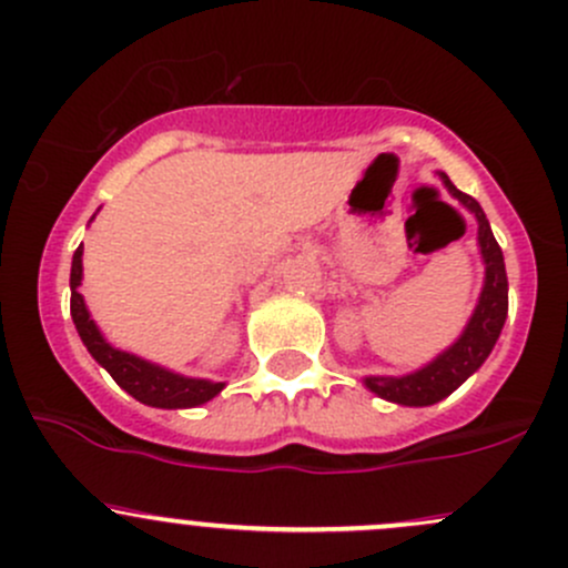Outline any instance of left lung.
Wrapping results in <instances>:
<instances>
[{
    "label": "left lung",
    "instance_id": "left-lung-1",
    "mask_svg": "<svg viewBox=\"0 0 568 568\" xmlns=\"http://www.w3.org/2000/svg\"><path fill=\"white\" fill-rule=\"evenodd\" d=\"M438 176L446 184V190L479 223V250L481 258H485V288H481L479 304H476L465 332L444 354L435 356L433 362L416 369V373L399 375V378H389V375H367L364 378V386L378 394V397L397 405H414V408L438 403V399L449 397L459 384H465L485 364L489 351L495 348V339L500 337L506 313H509V280H506L504 253H500L498 242H495L493 231H489L487 214L481 212L479 201L457 190L449 176Z\"/></svg>",
    "mask_w": 568,
    "mask_h": 568
}]
</instances>
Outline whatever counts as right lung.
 <instances>
[{"label": "right lung", "instance_id": "add662e5", "mask_svg": "<svg viewBox=\"0 0 568 568\" xmlns=\"http://www.w3.org/2000/svg\"><path fill=\"white\" fill-rule=\"evenodd\" d=\"M81 255L83 244L73 253V268H70V315H73L79 337L83 339L89 354L94 356V362L109 369L111 378L124 392L133 394L143 405H152V408H195V405H204L212 397H217L225 384L171 373V369L160 367V364H152L141 359V356L128 354V351H119L111 343H105L98 324L89 318L87 304H83V296L79 294L83 277Z\"/></svg>", "mask_w": 568, "mask_h": 568}]
</instances>
